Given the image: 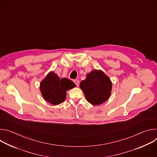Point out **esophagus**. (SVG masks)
I'll return each instance as SVG.
<instances>
[{"label":"esophagus","mask_w":157,"mask_h":157,"mask_svg":"<svg viewBox=\"0 0 157 157\" xmlns=\"http://www.w3.org/2000/svg\"><path fill=\"white\" fill-rule=\"evenodd\" d=\"M74 82L75 83V84H76L77 86H79V80H78V79H75V80H74Z\"/></svg>","instance_id":"34e87169"}]
</instances>
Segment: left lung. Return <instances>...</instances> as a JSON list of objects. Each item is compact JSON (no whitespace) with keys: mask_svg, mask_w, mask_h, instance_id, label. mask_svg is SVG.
I'll return each mask as SVG.
<instances>
[{"mask_svg":"<svg viewBox=\"0 0 157 157\" xmlns=\"http://www.w3.org/2000/svg\"><path fill=\"white\" fill-rule=\"evenodd\" d=\"M80 88L89 103L98 105L109 98L112 82L102 71L95 70L88 73L86 79L81 82Z\"/></svg>","mask_w":157,"mask_h":157,"instance_id":"1","label":"left lung"}]
</instances>
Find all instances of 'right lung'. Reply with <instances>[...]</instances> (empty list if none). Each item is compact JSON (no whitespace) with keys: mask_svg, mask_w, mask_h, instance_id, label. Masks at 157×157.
I'll use <instances>...</instances> for the list:
<instances>
[{"mask_svg":"<svg viewBox=\"0 0 157 157\" xmlns=\"http://www.w3.org/2000/svg\"><path fill=\"white\" fill-rule=\"evenodd\" d=\"M76 87L71 80L59 79L53 72L49 73L40 83V91L44 100L53 105L63 102L66 97V91Z\"/></svg>","mask_w":157,"mask_h":157,"instance_id":"add662e5","label":"right lung"}]
</instances>
